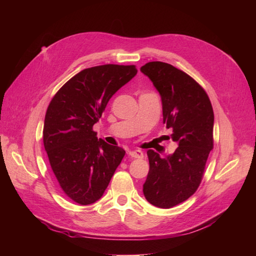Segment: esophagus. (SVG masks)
<instances>
[{
  "instance_id": "1",
  "label": "esophagus",
  "mask_w": 256,
  "mask_h": 256,
  "mask_svg": "<svg viewBox=\"0 0 256 256\" xmlns=\"http://www.w3.org/2000/svg\"><path fill=\"white\" fill-rule=\"evenodd\" d=\"M128 154L131 156V157H133V158H138V159L144 158V152H142V151H140V150L128 151Z\"/></svg>"
}]
</instances>
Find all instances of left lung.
I'll return each instance as SVG.
<instances>
[{"label": "left lung", "instance_id": "1", "mask_svg": "<svg viewBox=\"0 0 256 256\" xmlns=\"http://www.w3.org/2000/svg\"><path fill=\"white\" fill-rule=\"evenodd\" d=\"M141 72L152 81L162 102L164 124L178 146L162 158L148 150L150 170L144 184L146 201L170 209L193 196L214 149V110L204 89L185 72L164 62H149Z\"/></svg>", "mask_w": 256, "mask_h": 256}]
</instances>
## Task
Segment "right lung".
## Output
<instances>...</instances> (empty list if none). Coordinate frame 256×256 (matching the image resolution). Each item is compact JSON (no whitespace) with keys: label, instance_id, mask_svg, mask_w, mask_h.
I'll use <instances>...</instances> for the list:
<instances>
[{"label":"right lung","instance_id":"right-lung-1","mask_svg":"<svg viewBox=\"0 0 256 256\" xmlns=\"http://www.w3.org/2000/svg\"><path fill=\"white\" fill-rule=\"evenodd\" d=\"M136 66L84 68L71 78L46 110L42 140L60 188L72 201L88 206L102 196L124 149L97 138L92 126L107 102L136 74Z\"/></svg>","mask_w":256,"mask_h":256}]
</instances>
